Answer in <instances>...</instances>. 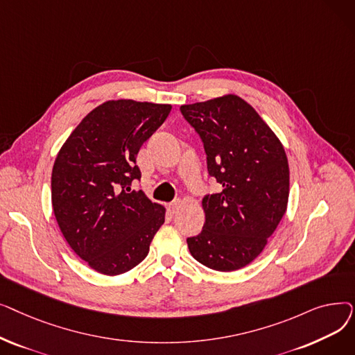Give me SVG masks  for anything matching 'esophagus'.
Wrapping results in <instances>:
<instances>
[{"label": "esophagus", "instance_id": "34e87169", "mask_svg": "<svg viewBox=\"0 0 355 355\" xmlns=\"http://www.w3.org/2000/svg\"><path fill=\"white\" fill-rule=\"evenodd\" d=\"M180 207H181V200H174L173 202L168 204V210H170L171 213H175Z\"/></svg>", "mask_w": 355, "mask_h": 355}]
</instances>
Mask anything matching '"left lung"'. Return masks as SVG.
I'll return each mask as SVG.
<instances>
[{
    "label": "left lung",
    "mask_w": 355,
    "mask_h": 355,
    "mask_svg": "<svg viewBox=\"0 0 355 355\" xmlns=\"http://www.w3.org/2000/svg\"><path fill=\"white\" fill-rule=\"evenodd\" d=\"M180 110L204 145L209 175L221 185L220 193L202 198L206 223L200 234L187 239L190 253L210 269L237 270L265 249L286 211L285 149L257 112L236 95Z\"/></svg>",
    "instance_id": "8db88e82"
}]
</instances>
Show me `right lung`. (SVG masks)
Wrapping results in <instances>:
<instances>
[{"label":"right lung","instance_id":"add662e5","mask_svg":"<svg viewBox=\"0 0 355 355\" xmlns=\"http://www.w3.org/2000/svg\"><path fill=\"white\" fill-rule=\"evenodd\" d=\"M171 105L109 101L73 130L55 158L51 202L58 225L80 259L115 276L139 265L165 220V209L132 182L137 154Z\"/></svg>","mask_w":355,"mask_h":355}]
</instances>
